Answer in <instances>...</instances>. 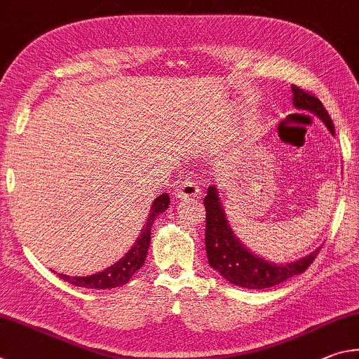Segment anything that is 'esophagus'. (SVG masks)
Masks as SVG:
<instances>
[{
    "label": "esophagus",
    "instance_id": "1",
    "mask_svg": "<svg viewBox=\"0 0 359 359\" xmlns=\"http://www.w3.org/2000/svg\"><path fill=\"white\" fill-rule=\"evenodd\" d=\"M200 187L196 181H183L175 191V197L180 200H192L198 196Z\"/></svg>",
    "mask_w": 359,
    "mask_h": 359
}]
</instances>
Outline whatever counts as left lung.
<instances>
[{"label":"left lung","instance_id":"obj_1","mask_svg":"<svg viewBox=\"0 0 359 359\" xmlns=\"http://www.w3.org/2000/svg\"><path fill=\"white\" fill-rule=\"evenodd\" d=\"M292 91L293 105L298 110H306L316 115L326 126L330 134L334 135V124L320 99L311 96L309 93L299 90L294 85L292 86ZM203 203L206 210V255H208L211 268H215L230 284L244 288H255V290L274 287L293 276L304 273L322 249L317 248L311 254L290 263L265 260L249 250L233 233L216 186L208 187V196L205 197Z\"/></svg>","mask_w":359,"mask_h":359}]
</instances>
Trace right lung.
<instances>
[{
  "instance_id": "1",
  "label": "right lung",
  "mask_w": 359,
  "mask_h": 359,
  "mask_svg": "<svg viewBox=\"0 0 359 359\" xmlns=\"http://www.w3.org/2000/svg\"><path fill=\"white\" fill-rule=\"evenodd\" d=\"M170 205V196L168 194H161L159 197L154 198L153 205H151V211L148 215L147 222H144L143 229L140 231V236L137 238L134 246H132L128 254L123 259H119L111 266L105 268L104 271H99L91 276H66L58 274L61 279H65L69 284L75 287L83 288H97V290H105V288H115L119 285L128 284L132 276L135 274L137 269H140L147 260V254L149 249V240H151V227L156 221V217L162 215L163 211L168 208Z\"/></svg>"
}]
</instances>
